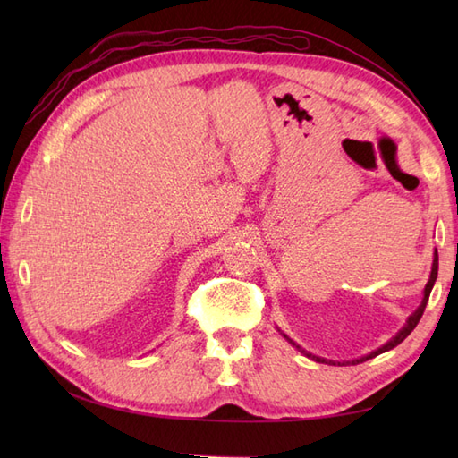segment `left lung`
Instances as JSON below:
<instances>
[{"instance_id":"1","label":"left lung","mask_w":458,"mask_h":458,"mask_svg":"<svg viewBox=\"0 0 458 458\" xmlns=\"http://www.w3.org/2000/svg\"><path fill=\"white\" fill-rule=\"evenodd\" d=\"M437 271H439V254H437V250H435V258H433V267H431V277H429V281H427V285H425V291H423V301H421V305L417 307V310L413 315H410V318H407V323H405V327L400 330V333H397L394 338H390L387 340V343L382 346V348H377V350H374V352H369V354H366V356H362V358H358V360H352V362H346V364H358V362H366V360H369V358H374V356H377V354H382V352H387V350H392V348H395L397 344L400 343H403V340L411 335V330L417 327V323H420V318L423 317V310H425V307H427V301H429V295H431V289H433V285H435V279H437ZM291 344H293L301 354H305L307 358H313L315 362H325V364H333V366H344V362H335V360H325V358H318V356H313L310 352H307V350H303L301 348L299 344H295L293 340H291L287 335H284Z\"/></svg>"}]
</instances>
